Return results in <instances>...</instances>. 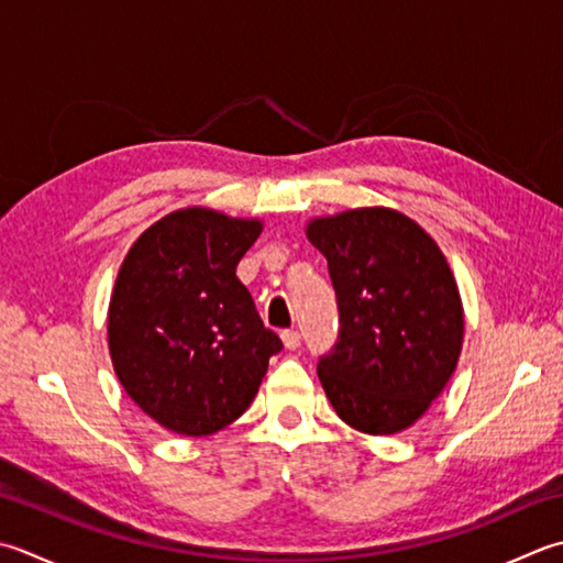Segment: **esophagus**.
I'll list each match as a JSON object with an SVG mask.
<instances>
[{
	"mask_svg": "<svg viewBox=\"0 0 563 563\" xmlns=\"http://www.w3.org/2000/svg\"><path fill=\"white\" fill-rule=\"evenodd\" d=\"M280 339H283L285 349H290V351H295L297 346H300V332H295V329H285V332L280 334Z\"/></svg>",
	"mask_w": 563,
	"mask_h": 563,
	"instance_id": "34e87169",
	"label": "esophagus"
}]
</instances>
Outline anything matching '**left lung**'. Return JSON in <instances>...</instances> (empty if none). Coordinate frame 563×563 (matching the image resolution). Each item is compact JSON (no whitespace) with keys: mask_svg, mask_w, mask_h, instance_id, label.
<instances>
[{"mask_svg":"<svg viewBox=\"0 0 563 563\" xmlns=\"http://www.w3.org/2000/svg\"><path fill=\"white\" fill-rule=\"evenodd\" d=\"M327 258L339 341L317 363L329 402L363 434H398L429 410L464 346V305L442 249L390 207L314 217L305 229Z\"/></svg>","mask_w":563,"mask_h":563,"instance_id":"obj_1","label":"left lung"}]
</instances>
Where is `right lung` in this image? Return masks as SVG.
Returning <instances> with one entry per match:
<instances>
[{
	"label": "right lung",
	"mask_w": 563,
	"mask_h": 563,
	"mask_svg": "<svg viewBox=\"0 0 563 563\" xmlns=\"http://www.w3.org/2000/svg\"><path fill=\"white\" fill-rule=\"evenodd\" d=\"M261 231V219L183 207L143 231L121 263L109 356L129 398L168 432L207 437L239 420L283 349L236 278Z\"/></svg>",
	"instance_id": "obj_1"
}]
</instances>
